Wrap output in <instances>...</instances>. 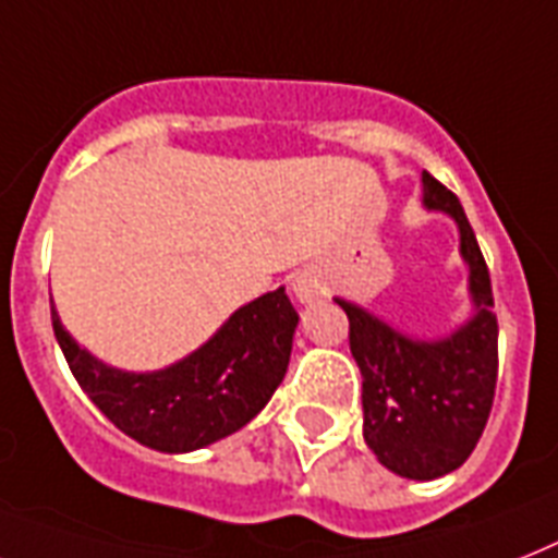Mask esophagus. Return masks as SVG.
I'll return each instance as SVG.
<instances>
[{
  "instance_id": "1",
  "label": "esophagus",
  "mask_w": 558,
  "mask_h": 558,
  "mask_svg": "<svg viewBox=\"0 0 558 558\" xmlns=\"http://www.w3.org/2000/svg\"><path fill=\"white\" fill-rule=\"evenodd\" d=\"M292 292L301 303H310L320 294V283L312 278V275H306V271H303V275H298V278L292 280Z\"/></svg>"
}]
</instances>
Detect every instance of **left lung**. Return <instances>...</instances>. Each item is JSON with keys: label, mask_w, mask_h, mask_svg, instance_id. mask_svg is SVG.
Here are the masks:
<instances>
[{"label": "left lung", "mask_w": 558, "mask_h": 558, "mask_svg": "<svg viewBox=\"0 0 558 558\" xmlns=\"http://www.w3.org/2000/svg\"><path fill=\"white\" fill-rule=\"evenodd\" d=\"M424 203L459 223L473 320L447 341H410L338 298L350 318L352 357L364 375V438L384 468L404 478H438L470 459L490 418L499 375V320L473 226L459 197L427 171Z\"/></svg>", "instance_id": "8db88e82"}]
</instances>
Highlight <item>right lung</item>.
<instances>
[{
  "instance_id": "1",
  "label": "right lung",
  "mask_w": 558,
  "mask_h": 558,
  "mask_svg": "<svg viewBox=\"0 0 558 558\" xmlns=\"http://www.w3.org/2000/svg\"><path fill=\"white\" fill-rule=\"evenodd\" d=\"M53 335L80 387L111 424L160 452H189L232 436L264 410L283 381L298 312L269 292L226 320L220 332L160 373H120L80 350L51 306Z\"/></svg>"
}]
</instances>
